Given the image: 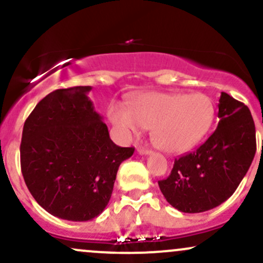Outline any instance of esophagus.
<instances>
[{"instance_id": "34e87169", "label": "esophagus", "mask_w": 263, "mask_h": 263, "mask_svg": "<svg viewBox=\"0 0 263 263\" xmlns=\"http://www.w3.org/2000/svg\"><path fill=\"white\" fill-rule=\"evenodd\" d=\"M137 152H138V155H141V156H148V155H151V151L149 149L142 148V147H140V148H137Z\"/></svg>"}]
</instances>
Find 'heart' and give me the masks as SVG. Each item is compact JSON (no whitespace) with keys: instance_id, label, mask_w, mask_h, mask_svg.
<instances>
[{"instance_id":"heart-1","label":"heart","mask_w":263,"mask_h":263,"mask_svg":"<svg viewBox=\"0 0 263 263\" xmlns=\"http://www.w3.org/2000/svg\"><path fill=\"white\" fill-rule=\"evenodd\" d=\"M107 116L117 134L127 141L151 128L158 148L183 153L194 148L209 134L215 120V105L204 93L146 92L127 102V108L112 104Z\"/></svg>"}]
</instances>
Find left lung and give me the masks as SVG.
Wrapping results in <instances>:
<instances>
[{
    "label": "left lung",
    "mask_w": 263,
    "mask_h": 263,
    "mask_svg": "<svg viewBox=\"0 0 263 263\" xmlns=\"http://www.w3.org/2000/svg\"><path fill=\"white\" fill-rule=\"evenodd\" d=\"M219 123L195 152L174 161L158 185L165 200L182 213L214 209L234 194L256 153V129L249 107L226 92L219 99Z\"/></svg>",
    "instance_id": "1"
}]
</instances>
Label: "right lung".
Returning a JSON list of instances; mask_svg holds the SVG:
<instances>
[{
	"instance_id": "add662e5",
	"label": "right lung",
	"mask_w": 263,
	"mask_h": 263,
	"mask_svg": "<svg viewBox=\"0 0 263 263\" xmlns=\"http://www.w3.org/2000/svg\"><path fill=\"white\" fill-rule=\"evenodd\" d=\"M74 86L48 93L23 126L21 168L35 201L57 218L87 221L110 201L117 171L132 147L111 141L87 93Z\"/></svg>"
}]
</instances>
